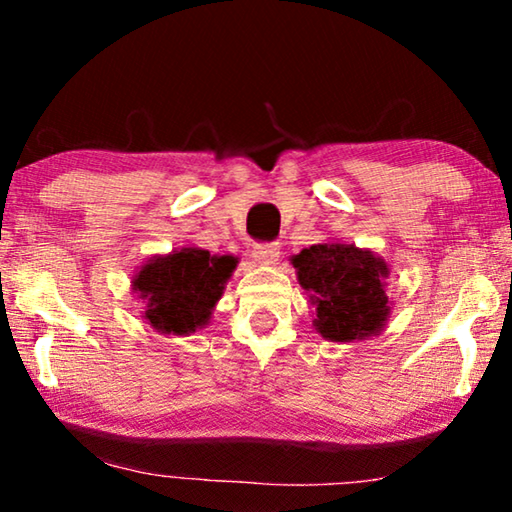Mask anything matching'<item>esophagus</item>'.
I'll use <instances>...</instances> for the list:
<instances>
[{
    "label": "esophagus",
    "instance_id": "1",
    "mask_svg": "<svg viewBox=\"0 0 512 512\" xmlns=\"http://www.w3.org/2000/svg\"><path fill=\"white\" fill-rule=\"evenodd\" d=\"M253 259L262 266H275L280 262V246L277 244H257L253 248Z\"/></svg>",
    "mask_w": 512,
    "mask_h": 512
}]
</instances>
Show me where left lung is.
<instances>
[{
    "label": "left lung",
    "instance_id": "obj_1",
    "mask_svg": "<svg viewBox=\"0 0 512 512\" xmlns=\"http://www.w3.org/2000/svg\"><path fill=\"white\" fill-rule=\"evenodd\" d=\"M298 284L316 307L314 329L325 341H368L391 320L386 280L391 266L350 241H325L291 257Z\"/></svg>",
    "mask_w": 512,
    "mask_h": 512
}]
</instances>
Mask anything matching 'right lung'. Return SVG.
Wrapping results in <instances>:
<instances>
[{
  "label": "right lung",
  "mask_w": 512,
  "mask_h": 512,
  "mask_svg": "<svg viewBox=\"0 0 512 512\" xmlns=\"http://www.w3.org/2000/svg\"><path fill=\"white\" fill-rule=\"evenodd\" d=\"M235 268V257L210 255L196 246L153 255L131 282L137 300L144 302V323L162 336H189L210 325Z\"/></svg>",
  "instance_id": "obj_1"
}]
</instances>
